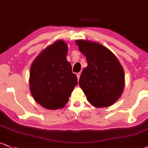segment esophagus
Listing matches in <instances>:
<instances>
[{
  "label": "esophagus",
  "mask_w": 148,
  "mask_h": 148,
  "mask_svg": "<svg viewBox=\"0 0 148 148\" xmlns=\"http://www.w3.org/2000/svg\"><path fill=\"white\" fill-rule=\"evenodd\" d=\"M80 75H81V73H77V74H76V75H77V79H79V77H80Z\"/></svg>",
  "instance_id": "obj_1"
}]
</instances>
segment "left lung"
Masks as SVG:
<instances>
[{
    "label": "left lung",
    "instance_id": "left-lung-1",
    "mask_svg": "<svg viewBox=\"0 0 148 148\" xmlns=\"http://www.w3.org/2000/svg\"><path fill=\"white\" fill-rule=\"evenodd\" d=\"M75 43L88 62L79 81L87 100L97 108L112 105L121 97L125 84L124 71L117 58L96 42L77 40Z\"/></svg>",
    "mask_w": 148,
    "mask_h": 148
}]
</instances>
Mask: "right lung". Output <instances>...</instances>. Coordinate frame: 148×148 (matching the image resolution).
Wrapping results in <instances>:
<instances>
[{"label": "right lung", "instance_id": "add662e5", "mask_svg": "<svg viewBox=\"0 0 148 148\" xmlns=\"http://www.w3.org/2000/svg\"><path fill=\"white\" fill-rule=\"evenodd\" d=\"M67 52L66 43L58 40L38 55L31 66V93L45 108H63L77 84V76L66 60Z\"/></svg>", "mask_w": 148, "mask_h": 148}]
</instances>
